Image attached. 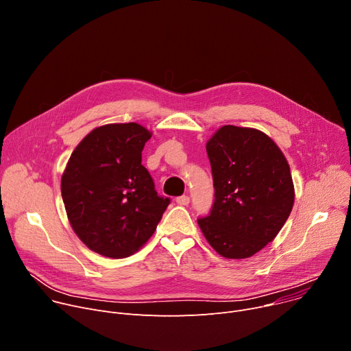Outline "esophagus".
Returning <instances> with one entry per match:
<instances>
[{"label":"esophagus","instance_id":"esophagus-1","mask_svg":"<svg viewBox=\"0 0 351 351\" xmlns=\"http://www.w3.org/2000/svg\"><path fill=\"white\" fill-rule=\"evenodd\" d=\"M176 203H178V204H180V206H187V204L190 203V197H189V196H186V195L179 196V197H176Z\"/></svg>","mask_w":351,"mask_h":351}]
</instances>
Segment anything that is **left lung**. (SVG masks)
Listing matches in <instances>:
<instances>
[{
	"instance_id": "left-lung-1",
	"label": "left lung",
	"mask_w": 351,
	"mask_h": 351,
	"mask_svg": "<svg viewBox=\"0 0 351 351\" xmlns=\"http://www.w3.org/2000/svg\"><path fill=\"white\" fill-rule=\"evenodd\" d=\"M206 148L215 199L199 227L221 256L250 258L276 238L293 210L289 162L270 137L246 127H221Z\"/></svg>"
}]
</instances>
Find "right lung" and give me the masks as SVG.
<instances>
[{
    "label": "right lung",
    "mask_w": 351,
    "mask_h": 351,
    "mask_svg": "<svg viewBox=\"0 0 351 351\" xmlns=\"http://www.w3.org/2000/svg\"><path fill=\"white\" fill-rule=\"evenodd\" d=\"M151 133L137 123L106 124L74 149L61 178L70 224L93 252L127 258L154 234L171 203L141 164Z\"/></svg>",
    "instance_id": "right-lung-1"
}]
</instances>
